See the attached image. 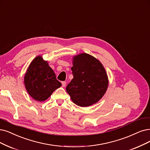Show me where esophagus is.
<instances>
[{
	"label": "esophagus",
	"mask_w": 150,
	"mask_h": 150,
	"mask_svg": "<svg viewBox=\"0 0 150 150\" xmlns=\"http://www.w3.org/2000/svg\"><path fill=\"white\" fill-rule=\"evenodd\" d=\"M62 85L63 87H65V85H66V82L65 81H62Z\"/></svg>",
	"instance_id": "esophagus-1"
}]
</instances>
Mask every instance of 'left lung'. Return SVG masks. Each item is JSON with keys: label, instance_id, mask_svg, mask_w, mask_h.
I'll return each instance as SVG.
<instances>
[{"label": "left lung", "instance_id": "obj_1", "mask_svg": "<svg viewBox=\"0 0 150 150\" xmlns=\"http://www.w3.org/2000/svg\"><path fill=\"white\" fill-rule=\"evenodd\" d=\"M71 70L74 78L66 87L71 101L80 107L98 102L106 93L109 80L100 61L86 53L74 55Z\"/></svg>", "mask_w": 150, "mask_h": 150}]
</instances>
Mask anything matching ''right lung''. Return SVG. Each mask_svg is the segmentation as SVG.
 <instances>
[{
    "instance_id": "obj_1",
    "label": "right lung",
    "mask_w": 150,
    "mask_h": 150,
    "mask_svg": "<svg viewBox=\"0 0 150 150\" xmlns=\"http://www.w3.org/2000/svg\"><path fill=\"white\" fill-rule=\"evenodd\" d=\"M24 84L31 98L40 102L46 100L62 85L41 55L36 57L29 65L24 76Z\"/></svg>"
}]
</instances>
